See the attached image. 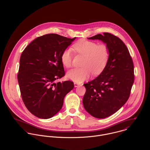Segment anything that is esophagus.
Wrapping results in <instances>:
<instances>
[{"label":"esophagus","instance_id":"obj_1","mask_svg":"<svg viewBox=\"0 0 150 150\" xmlns=\"http://www.w3.org/2000/svg\"><path fill=\"white\" fill-rule=\"evenodd\" d=\"M74 85H75V87H77L79 86V85H81V83H78V82H74Z\"/></svg>","mask_w":150,"mask_h":150}]
</instances>
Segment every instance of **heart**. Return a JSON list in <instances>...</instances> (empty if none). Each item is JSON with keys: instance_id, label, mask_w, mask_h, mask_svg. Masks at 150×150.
Instances as JSON below:
<instances>
[{"instance_id": "b5f03b06", "label": "heart", "mask_w": 150, "mask_h": 150, "mask_svg": "<svg viewBox=\"0 0 150 150\" xmlns=\"http://www.w3.org/2000/svg\"><path fill=\"white\" fill-rule=\"evenodd\" d=\"M75 53L84 58L82 62V68L72 69L67 76L71 80L81 82L93 74H100L105 69L110 56V50L105 43L98 44L96 41L81 40L73 45ZM60 60L64 67L71 68L73 65V53L71 49L64 50L61 54Z\"/></svg>"}]
</instances>
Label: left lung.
<instances>
[{
  "instance_id": "left-lung-1",
  "label": "left lung",
  "mask_w": 150,
  "mask_h": 150,
  "mask_svg": "<svg viewBox=\"0 0 150 150\" xmlns=\"http://www.w3.org/2000/svg\"><path fill=\"white\" fill-rule=\"evenodd\" d=\"M88 38L98 39L108 46L110 56L101 74L83 84L86 92L83 97L85 109L99 119L116 113L129 98L134 82L132 57L124 42L117 36L104 33Z\"/></svg>"
}]
</instances>
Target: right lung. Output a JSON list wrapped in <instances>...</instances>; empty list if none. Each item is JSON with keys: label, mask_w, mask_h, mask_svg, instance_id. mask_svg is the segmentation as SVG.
Here are the masks:
<instances>
[{"label": "right lung", "mask_w": 150, "mask_h": 150, "mask_svg": "<svg viewBox=\"0 0 150 150\" xmlns=\"http://www.w3.org/2000/svg\"><path fill=\"white\" fill-rule=\"evenodd\" d=\"M75 39L56 34L37 37L21 54L18 81L27 109L41 119H49L62 109L74 82H56L65 75L60 56Z\"/></svg>", "instance_id": "obj_1"}]
</instances>
